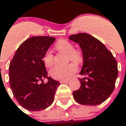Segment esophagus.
Segmentation results:
<instances>
[{
	"label": "esophagus",
	"mask_w": 126,
	"mask_h": 126,
	"mask_svg": "<svg viewBox=\"0 0 126 126\" xmlns=\"http://www.w3.org/2000/svg\"><path fill=\"white\" fill-rule=\"evenodd\" d=\"M70 81V79H65V80H61V81H60V82L61 83H69Z\"/></svg>",
	"instance_id": "esophagus-1"
}]
</instances>
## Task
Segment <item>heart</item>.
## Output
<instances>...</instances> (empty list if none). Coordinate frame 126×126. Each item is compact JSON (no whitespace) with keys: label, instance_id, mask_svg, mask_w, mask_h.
Returning <instances> with one entry per match:
<instances>
[{"label":"heart","instance_id":"1","mask_svg":"<svg viewBox=\"0 0 126 126\" xmlns=\"http://www.w3.org/2000/svg\"><path fill=\"white\" fill-rule=\"evenodd\" d=\"M56 48L67 54V60L78 65L83 61V54L81 52L74 49V45L66 40H60L56 43ZM43 63L47 67L53 65L54 56L50 50H47L43 56ZM77 71V67L73 63L66 65H57L49 71L50 76L58 80H63L71 77Z\"/></svg>","mask_w":126,"mask_h":126}]
</instances>
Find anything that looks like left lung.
<instances>
[{"mask_svg": "<svg viewBox=\"0 0 126 126\" xmlns=\"http://www.w3.org/2000/svg\"><path fill=\"white\" fill-rule=\"evenodd\" d=\"M68 39L79 43L83 65L79 80L81 86L73 92L75 101L83 105L95 106L106 100L115 88L118 66L112 53L95 37L86 33L73 34Z\"/></svg>", "mask_w": 126, "mask_h": 126, "instance_id": "1", "label": "left lung"}]
</instances>
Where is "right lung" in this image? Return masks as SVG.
Returning <instances> with one entry per match:
<instances>
[{"label":"right lung","mask_w":126,"mask_h":126,"mask_svg":"<svg viewBox=\"0 0 126 126\" xmlns=\"http://www.w3.org/2000/svg\"><path fill=\"white\" fill-rule=\"evenodd\" d=\"M55 38L34 36L24 41L9 64V83L19 104L31 111L50 106L60 83L47 76L43 58ZM48 81L45 83L43 79ZM40 81L42 83H39Z\"/></svg>","instance_id":"add662e5"}]
</instances>
